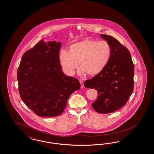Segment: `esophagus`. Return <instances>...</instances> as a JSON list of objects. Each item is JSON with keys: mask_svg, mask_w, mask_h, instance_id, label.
Instances as JSON below:
<instances>
[{"mask_svg": "<svg viewBox=\"0 0 154 154\" xmlns=\"http://www.w3.org/2000/svg\"><path fill=\"white\" fill-rule=\"evenodd\" d=\"M79 83H80V84H81V86L82 88L83 87H84V82H83V81L82 80H79Z\"/></svg>", "mask_w": 154, "mask_h": 154, "instance_id": "obj_1", "label": "esophagus"}]
</instances>
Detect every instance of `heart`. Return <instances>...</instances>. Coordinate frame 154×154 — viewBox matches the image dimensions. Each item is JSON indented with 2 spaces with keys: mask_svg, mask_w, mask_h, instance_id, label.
<instances>
[{
  "mask_svg": "<svg viewBox=\"0 0 154 154\" xmlns=\"http://www.w3.org/2000/svg\"><path fill=\"white\" fill-rule=\"evenodd\" d=\"M111 54V47L105 41L86 39L75 42L68 47V51H62L60 64L69 75H73L79 67L81 75L86 73L90 76L99 74L108 63Z\"/></svg>",
  "mask_w": 154,
  "mask_h": 154,
  "instance_id": "1",
  "label": "heart"
}]
</instances>
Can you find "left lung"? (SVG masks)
<instances>
[{
    "label": "left lung",
    "instance_id": "1",
    "mask_svg": "<svg viewBox=\"0 0 154 154\" xmlns=\"http://www.w3.org/2000/svg\"><path fill=\"white\" fill-rule=\"evenodd\" d=\"M111 47L109 62L103 70L85 81L86 88L97 91V100L92 103L100 113H109L121 109L128 102L134 90V65L127 48L112 36L101 34Z\"/></svg>",
    "mask_w": 154,
    "mask_h": 154
}]
</instances>
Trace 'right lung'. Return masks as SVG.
<instances>
[{
	"mask_svg": "<svg viewBox=\"0 0 154 154\" xmlns=\"http://www.w3.org/2000/svg\"><path fill=\"white\" fill-rule=\"evenodd\" d=\"M60 42L42 39L23 55L17 71L20 97L38 116L60 115L71 94L81 85L64 75L60 61Z\"/></svg>",
	"mask_w": 154,
	"mask_h": 154,
	"instance_id": "right-lung-1",
	"label": "right lung"
}]
</instances>
